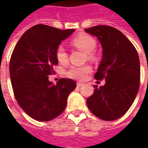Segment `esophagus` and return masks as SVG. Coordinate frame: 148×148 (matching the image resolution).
<instances>
[{
  "instance_id": "34e87169",
  "label": "esophagus",
  "mask_w": 148,
  "mask_h": 148,
  "mask_svg": "<svg viewBox=\"0 0 148 148\" xmlns=\"http://www.w3.org/2000/svg\"><path fill=\"white\" fill-rule=\"evenodd\" d=\"M77 87H81V86H84V83H82V82H78L77 84Z\"/></svg>"
}]
</instances>
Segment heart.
<instances>
[{
	"label": "heart",
	"instance_id": "1",
	"mask_svg": "<svg viewBox=\"0 0 148 148\" xmlns=\"http://www.w3.org/2000/svg\"><path fill=\"white\" fill-rule=\"evenodd\" d=\"M71 43L80 50H82L85 53L88 54L90 58H92L91 53L94 52L96 48V41L92 37L87 34H79L71 39ZM56 58L60 64L64 65L67 62V53L66 49L62 45H59L56 50ZM90 67L88 66H73L67 71V77L76 80H84L86 75L90 72Z\"/></svg>",
	"mask_w": 148,
	"mask_h": 148
}]
</instances>
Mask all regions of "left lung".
Here are the masks:
<instances>
[{"label": "left lung", "mask_w": 148, "mask_h": 148, "mask_svg": "<svg viewBox=\"0 0 148 148\" xmlns=\"http://www.w3.org/2000/svg\"><path fill=\"white\" fill-rule=\"evenodd\" d=\"M102 47V59L95 78L105 84L94 85V94L86 103L95 116L105 121L122 117L131 107L139 90V57L133 43L117 29L97 25L85 29Z\"/></svg>", "instance_id": "8db88e82"}]
</instances>
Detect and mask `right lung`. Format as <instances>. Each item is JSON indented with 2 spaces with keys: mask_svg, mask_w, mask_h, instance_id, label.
I'll list each match as a JSON object with an SVG mask.
<instances>
[{
  "mask_svg": "<svg viewBox=\"0 0 148 148\" xmlns=\"http://www.w3.org/2000/svg\"><path fill=\"white\" fill-rule=\"evenodd\" d=\"M74 31L37 25L25 32L14 47L10 61L14 97L22 110L35 120L46 122L59 116L68 95L77 87L69 78H62L56 85L49 80L58 63L57 48Z\"/></svg>",
  "mask_w": 148,
  "mask_h": 148,
  "instance_id": "1",
  "label": "right lung"
}]
</instances>
